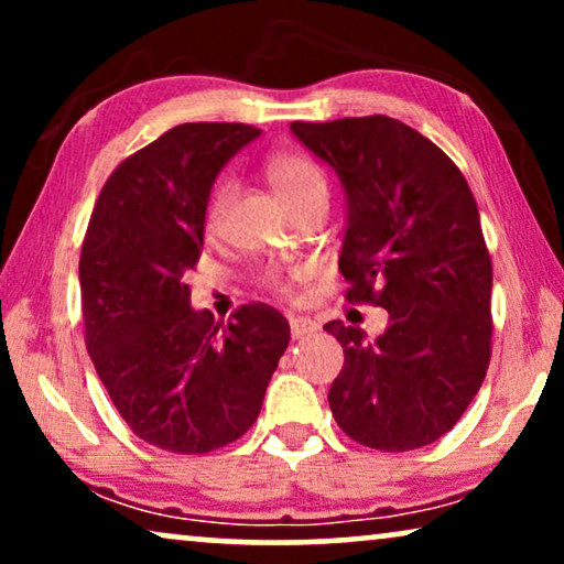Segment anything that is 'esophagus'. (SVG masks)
Masks as SVG:
<instances>
[{
	"label": "esophagus",
	"instance_id": "esophagus-1",
	"mask_svg": "<svg viewBox=\"0 0 564 564\" xmlns=\"http://www.w3.org/2000/svg\"><path fill=\"white\" fill-rule=\"evenodd\" d=\"M315 330H318V323L311 321V318H303V315H292V318H290V336L292 338L313 336Z\"/></svg>",
	"mask_w": 564,
	"mask_h": 564
}]
</instances>
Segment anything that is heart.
Segmentation results:
<instances>
[{"label": "heart", "mask_w": 564, "mask_h": 564, "mask_svg": "<svg viewBox=\"0 0 564 564\" xmlns=\"http://www.w3.org/2000/svg\"><path fill=\"white\" fill-rule=\"evenodd\" d=\"M267 176L272 182V187L284 205L290 207L292 213L297 207H303L305 203L318 197H328V184H326V174L323 169L315 164L311 156L297 151H280L274 156H269L267 161ZM230 195H234V187L228 182H220L218 187L213 189L210 199H207V210H205V226L207 230H215L220 226L223 215L228 210ZM264 284L269 290L280 292V295H290L292 284L288 276L282 274H267Z\"/></svg>", "instance_id": "b5f03b06"}]
</instances>
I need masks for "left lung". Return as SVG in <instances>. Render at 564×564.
Returning <instances> with one entry per match:
<instances>
[{
  "label": "left lung",
  "mask_w": 564,
  "mask_h": 564,
  "mask_svg": "<svg viewBox=\"0 0 564 564\" xmlns=\"http://www.w3.org/2000/svg\"><path fill=\"white\" fill-rule=\"evenodd\" d=\"M292 133L346 189V300L390 315L375 341L344 321L323 326L344 346L330 411L369 449H421L462 419L490 365L492 264L473 189L436 143L388 115L297 120Z\"/></svg>",
  "instance_id": "left-lung-1"
}]
</instances>
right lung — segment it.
Masks as SVG:
<instances>
[{
	"label": "right lung",
	"instance_id": "right-lung-1",
	"mask_svg": "<svg viewBox=\"0 0 564 564\" xmlns=\"http://www.w3.org/2000/svg\"><path fill=\"white\" fill-rule=\"evenodd\" d=\"M261 133L184 122L120 161L82 243L84 341L122 421L174 454L220 449L259 419L290 323L264 303L228 323L192 311L184 276L203 253L205 210L226 161Z\"/></svg>",
	"mask_w": 564,
	"mask_h": 564
}]
</instances>
